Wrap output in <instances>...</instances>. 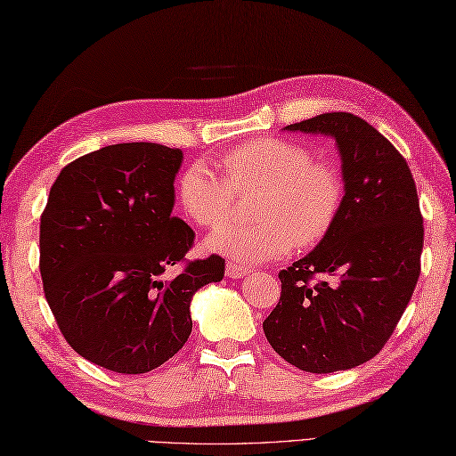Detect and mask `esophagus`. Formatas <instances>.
<instances>
[{"label":"esophagus","mask_w":456,"mask_h":456,"mask_svg":"<svg viewBox=\"0 0 456 456\" xmlns=\"http://www.w3.org/2000/svg\"><path fill=\"white\" fill-rule=\"evenodd\" d=\"M225 274L229 276V278H243V276H247L248 274V268H245V266H239V265H233V263H227V266H225Z\"/></svg>","instance_id":"obj_1"}]
</instances>
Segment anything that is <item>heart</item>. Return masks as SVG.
Here are the masks:
<instances>
[{"label": "heart", "mask_w": 456, "mask_h": 456, "mask_svg": "<svg viewBox=\"0 0 456 456\" xmlns=\"http://www.w3.org/2000/svg\"><path fill=\"white\" fill-rule=\"evenodd\" d=\"M223 176L193 162L180 174L176 191L182 209L201 227L217 225L237 193L260 191L253 225L223 223L206 239L211 253L265 263L297 245L312 248L331 233L343 206V180L333 164L314 160L302 144L256 139L231 149L219 160Z\"/></svg>", "instance_id": "b5f03b06"}]
</instances>
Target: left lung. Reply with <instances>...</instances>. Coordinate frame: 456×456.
<instances>
[{
	"instance_id": "1",
	"label": "left lung",
	"mask_w": 456,
	"mask_h": 456,
	"mask_svg": "<svg viewBox=\"0 0 456 456\" xmlns=\"http://www.w3.org/2000/svg\"><path fill=\"white\" fill-rule=\"evenodd\" d=\"M284 131L335 139L345 196L331 233L278 274L282 294L263 329L299 370H348L382 351L418 284V190L394 144L353 113H322ZM314 275L326 280L312 283Z\"/></svg>"
}]
</instances>
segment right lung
Segmentation results:
<instances>
[{
  "instance_id": "1",
  "label": "right lung",
  "mask_w": 456,
  "mask_h": 456,
  "mask_svg": "<svg viewBox=\"0 0 456 456\" xmlns=\"http://www.w3.org/2000/svg\"><path fill=\"white\" fill-rule=\"evenodd\" d=\"M183 154L157 142H119L58 174L41 216L45 297L76 353L119 374H144L191 333L190 304L219 282L225 260L186 262L193 231L172 216Z\"/></svg>"
}]
</instances>
